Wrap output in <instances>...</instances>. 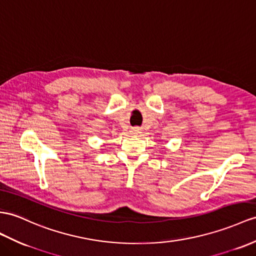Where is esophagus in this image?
<instances>
[{"mask_svg":"<svg viewBox=\"0 0 256 256\" xmlns=\"http://www.w3.org/2000/svg\"><path fill=\"white\" fill-rule=\"evenodd\" d=\"M132 134H140V129L138 127H134L132 129Z\"/></svg>","mask_w":256,"mask_h":256,"instance_id":"esophagus-1","label":"esophagus"}]
</instances>
